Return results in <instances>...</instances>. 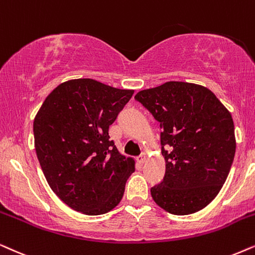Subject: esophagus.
<instances>
[{"instance_id":"1","label":"esophagus","mask_w":255,"mask_h":255,"mask_svg":"<svg viewBox=\"0 0 255 255\" xmlns=\"http://www.w3.org/2000/svg\"><path fill=\"white\" fill-rule=\"evenodd\" d=\"M145 159H147V154H145V152H142V154L138 156V162H140L141 164H143Z\"/></svg>"}]
</instances>
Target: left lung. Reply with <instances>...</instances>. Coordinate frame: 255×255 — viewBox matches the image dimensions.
Segmentation results:
<instances>
[{
  "label": "left lung",
  "mask_w": 255,
  "mask_h": 255,
  "mask_svg": "<svg viewBox=\"0 0 255 255\" xmlns=\"http://www.w3.org/2000/svg\"><path fill=\"white\" fill-rule=\"evenodd\" d=\"M162 127L165 175L150 189L156 204L172 215L204 209L225 183L236 154L230 112L206 87L169 81L135 96Z\"/></svg>",
  "instance_id": "1"
}]
</instances>
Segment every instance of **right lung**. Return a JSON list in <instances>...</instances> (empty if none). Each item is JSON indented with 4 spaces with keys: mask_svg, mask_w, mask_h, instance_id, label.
Segmentation results:
<instances>
[{
    "mask_svg": "<svg viewBox=\"0 0 255 255\" xmlns=\"http://www.w3.org/2000/svg\"><path fill=\"white\" fill-rule=\"evenodd\" d=\"M133 93L93 79L69 80L37 113L33 136L40 168L71 209L98 216L120 203L134 161L118 151L108 130Z\"/></svg>",
    "mask_w": 255,
    "mask_h": 255,
    "instance_id": "add662e5",
    "label": "right lung"
}]
</instances>
